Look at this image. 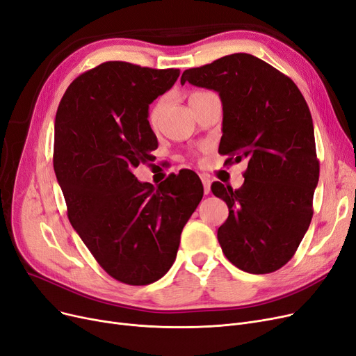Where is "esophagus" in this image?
Returning <instances> with one entry per match:
<instances>
[{
    "mask_svg": "<svg viewBox=\"0 0 356 356\" xmlns=\"http://www.w3.org/2000/svg\"><path fill=\"white\" fill-rule=\"evenodd\" d=\"M201 180L204 185V192L209 193V191H211V180H209V177L207 175H201Z\"/></svg>",
    "mask_w": 356,
    "mask_h": 356,
    "instance_id": "esophagus-1",
    "label": "esophagus"
}]
</instances>
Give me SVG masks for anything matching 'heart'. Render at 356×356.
<instances>
[{"mask_svg": "<svg viewBox=\"0 0 356 356\" xmlns=\"http://www.w3.org/2000/svg\"><path fill=\"white\" fill-rule=\"evenodd\" d=\"M202 94H205V92H193V94L189 97V101L195 99L196 97H200V95H202ZM163 105H164V99H158V101L152 105V107L149 108V113H148V122H149V124L154 126V124L158 122V117H160V114H161Z\"/></svg>", "mask_w": 356, "mask_h": 356, "instance_id": "heart-1", "label": "heart"}]
</instances>
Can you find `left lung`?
<instances>
[{
	"mask_svg": "<svg viewBox=\"0 0 356 356\" xmlns=\"http://www.w3.org/2000/svg\"><path fill=\"white\" fill-rule=\"evenodd\" d=\"M214 89L222 102L218 152L246 160L245 181L211 191L229 207L217 238L238 268L267 274L295 255L314 214L320 177L312 117L291 77L251 54H232L183 72L180 83Z\"/></svg>",
	"mask_w": 356,
	"mask_h": 356,
	"instance_id": "8db88e82",
	"label": "left lung"
}]
</instances>
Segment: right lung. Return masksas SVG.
Returning a JSON list of instances; mask_svg holds the SVG:
<instances>
[{"label":"right lung","instance_id":"obj_1","mask_svg":"<svg viewBox=\"0 0 356 356\" xmlns=\"http://www.w3.org/2000/svg\"><path fill=\"white\" fill-rule=\"evenodd\" d=\"M179 74L102 63L74 79L56 114L52 161L67 217L98 264L131 286L154 283L173 266L181 230L204 195L191 170L158 186L131 173L158 147L149 104Z\"/></svg>","mask_w":356,"mask_h":356}]
</instances>
